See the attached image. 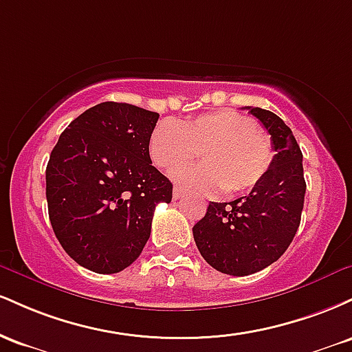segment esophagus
Masks as SVG:
<instances>
[{
	"instance_id": "obj_1",
	"label": "esophagus",
	"mask_w": 352,
	"mask_h": 352,
	"mask_svg": "<svg viewBox=\"0 0 352 352\" xmlns=\"http://www.w3.org/2000/svg\"><path fill=\"white\" fill-rule=\"evenodd\" d=\"M182 197H184V188L175 185V187H173V200H179Z\"/></svg>"
}]
</instances>
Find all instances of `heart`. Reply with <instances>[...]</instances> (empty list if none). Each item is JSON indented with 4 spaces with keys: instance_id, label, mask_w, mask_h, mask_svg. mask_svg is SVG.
<instances>
[{
    "instance_id": "heart-1",
    "label": "heart",
    "mask_w": 352,
    "mask_h": 352,
    "mask_svg": "<svg viewBox=\"0 0 352 352\" xmlns=\"http://www.w3.org/2000/svg\"><path fill=\"white\" fill-rule=\"evenodd\" d=\"M197 151L204 164L175 172L177 180L200 192L221 188L227 197L256 187L274 157L272 140L256 129L252 117L230 109L207 112L179 125L164 120L148 140L153 164L165 172L178 170Z\"/></svg>"
}]
</instances>
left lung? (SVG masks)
I'll use <instances>...</instances> for the list:
<instances>
[{"label":"left lung","mask_w":352,"mask_h":352,"mask_svg":"<svg viewBox=\"0 0 352 352\" xmlns=\"http://www.w3.org/2000/svg\"><path fill=\"white\" fill-rule=\"evenodd\" d=\"M272 135L273 164L246 197L218 204L193 227L197 248L210 266L232 276H246L270 266L288 250L305 205L302 153L292 129L274 112L246 107Z\"/></svg>","instance_id":"8db88e82"}]
</instances>
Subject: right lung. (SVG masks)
Returning a JSON list of instances; mask_svg holds the SVG:
<instances>
[{"instance_id": "right-lung-1", "label": "right lung", "mask_w": 352, "mask_h": 352, "mask_svg": "<svg viewBox=\"0 0 352 352\" xmlns=\"http://www.w3.org/2000/svg\"><path fill=\"white\" fill-rule=\"evenodd\" d=\"M159 114L125 102H100L67 125L46 167L54 235L76 263L119 273L142 253L157 204L172 182L152 165L148 140Z\"/></svg>"}]
</instances>
